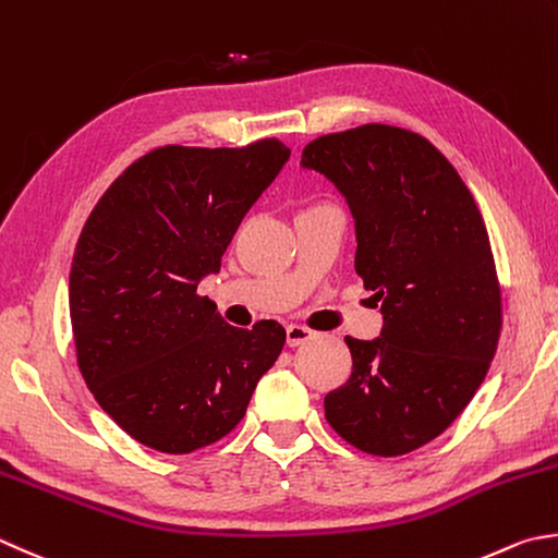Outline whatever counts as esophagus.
Listing matches in <instances>:
<instances>
[{
	"mask_svg": "<svg viewBox=\"0 0 558 558\" xmlns=\"http://www.w3.org/2000/svg\"><path fill=\"white\" fill-rule=\"evenodd\" d=\"M315 338H318V332L303 328V325H289V328H287V344L289 347H301V344H306Z\"/></svg>",
	"mask_w": 558,
	"mask_h": 558,
	"instance_id": "esophagus-1",
	"label": "esophagus"
}]
</instances>
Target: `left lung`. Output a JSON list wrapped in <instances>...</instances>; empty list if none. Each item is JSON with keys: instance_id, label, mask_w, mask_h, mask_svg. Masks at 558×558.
I'll return each mask as SVG.
<instances>
[{"instance_id": "1", "label": "left lung", "mask_w": 558, "mask_h": 558, "mask_svg": "<svg viewBox=\"0 0 558 558\" xmlns=\"http://www.w3.org/2000/svg\"><path fill=\"white\" fill-rule=\"evenodd\" d=\"M301 167L344 196L354 269L384 315L376 340L344 338L352 374L325 396V420L366 454H408L454 423L496 354L488 230L454 167L413 131L366 123L320 135Z\"/></svg>"}]
</instances>
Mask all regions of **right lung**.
Instances as JSON below:
<instances>
[{
  "mask_svg": "<svg viewBox=\"0 0 558 558\" xmlns=\"http://www.w3.org/2000/svg\"><path fill=\"white\" fill-rule=\"evenodd\" d=\"M291 150L165 145L94 206L70 269L77 364L104 413L141 445L189 454L226 437L287 332L233 328L198 281L218 275L240 220Z\"/></svg>",
  "mask_w": 558,
  "mask_h": 558,
  "instance_id": "add662e5",
  "label": "right lung"
}]
</instances>
